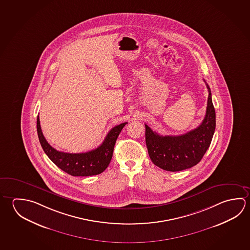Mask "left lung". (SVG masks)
<instances>
[{
	"instance_id": "obj_1",
	"label": "left lung",
	"mask_w": 250,
	"mask_h": 250,
	"mask_svg": "<svg viewBox=\"0 0 250 250\" xmlns=\"http://www.w3.org/2000/svg\"><path fill=\"white\" fill-rule=\"evenodd\" d=\"M206 82V81H205ZM205 119L196 129L183 135L162 136L146 126V144L154 165L171 172L184 170L197 165L210 146L216 127V114L210 89Z\"/></svg>"
}]
</instances>
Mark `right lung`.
Wrapping results in <instances>:
<instances>
[{
	"label": "right lung",
	"instance_id": "1",
	"mask_svg": "<svg viewBox=\"0 0 250 250\" xmlns=\"http://www.w3.org/2000/svg\"><path fill=\"white\" fill-rule=\"evenodd\" d=\"M126 124L125 122L113 127L97 148L87 153H64L53 148L43 135L39 116L37 131L42 148L56 166L73 176H89L101 174L109 166L116 140Z\"/></svg>",
	"mask_w": 250,
	"mask_h": 250
}]
</instances>
